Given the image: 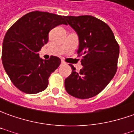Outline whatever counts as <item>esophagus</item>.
<instances>
[{"label": "esophagus", "mask_w": 134, "mask_h": 134, "mask_svg": "<svg viewBox=\"0 0 134 134\" xmlns=\"http://www.w3.org/2000/svg\"><path fill=\"white\" fill-rule=\"evenodd\" d=\"M61 64H63H63H65V63L63 60H62L61 61Z\"/></svg>", "instance_id": "34e87169"}]
</instances>
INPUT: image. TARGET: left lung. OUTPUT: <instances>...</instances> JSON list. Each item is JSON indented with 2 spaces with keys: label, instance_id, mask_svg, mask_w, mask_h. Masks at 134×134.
Returning a JSON list of instances; mask_svg holds the SVG:
<instances>
[{
  "label": "left lung",
  "instance_id": "8db88e82",
  "mask_svg": "<svg viewBox=\"0 0 134 134\" xmlns=\"http://www.w3.org/2000/svg\"><path fill=\"white\" fill-rule=\"evenodd\" d=\"M67 23L77 34L78 56L82 68L65 80L68 94L76 98L88 99L99 94L114 77L119 46L106 23L91 15L66 16Z\"/></svg>",
  "mask_w": 134,
  "mask_h": 134
}]
</instances>
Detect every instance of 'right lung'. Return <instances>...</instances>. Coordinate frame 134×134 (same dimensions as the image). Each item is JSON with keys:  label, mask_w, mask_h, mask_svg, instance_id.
<instances>
[{"label": "right lung", "mask_w": 134, "mask_h": 134, "mask_svg": "<svg viewBox=\"0 0 134 134\" xmlns=\"http://www.w3.org/2000/svg\"><path fill=\"white\" fill-rule=\"evenodd\" d=\"M65 16L35 11L16 21L7 31L3 42L2 63L11 81L26 94H37L48 86V77L61 63L52 56L39 57L38 52L48 40V33L61 24Z\"/></svg>", "instance_id": "add662e5"}]
</instances>
